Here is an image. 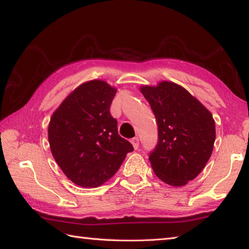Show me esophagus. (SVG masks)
Returning <instances> with one entry per match:
<instances>
[{
    "label": "esophagus",
    "instance_id": "obj_1",
    "mask_svg": "<svg viewBox=\"0 0 249 249\" xmlns=\"http://www.w3.org/2000/svg\"><path fill=\"white\" fill-rule=\"evenodd\" d=\"M130 142H131V144H133V146H134V149L135 150H137L139 147V139L137 138V137H135V138H133L130 140Z\"/></svg>",
    "mask_w": 249,
    "mask_h": 249
}]
</instances>
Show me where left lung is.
<instances>
[{"mask_svg": "<svg viewBox=\"0 0 249 249\" xmlns=\"http://www.w3.org/2000/svg\"><path fill=\"white\" fill-rule=\"evenodd\" d=\"M158 126L149 160L158 178L184 186L199 176L212 155L216 131L212 113L186 89L171 81L142 86Z\"/></svg>", "mask_w": 249, "mask_h": 249, "instance_id": "1", "label": "left lung"}]
</instances>
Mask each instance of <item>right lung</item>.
<instances>
[{
    "instance_id": "1",
    "label": "right lung",
    "mask_w": 249,
    "mask_h": 249,
    "mask_svg": "<svg viewBox=\"0 0 249 249\" xmlns=\"http://www.w3.org/2000/svg\"><path fill=\"white\" fill-rule=\"evenodd\" d=\"M116 89L103 80L82 83L63 100L50 119L52 155L65 176L78 186L94 188L112 178L130 142L118 133L110 114Z\"/></svg>"
}]
</instances>
